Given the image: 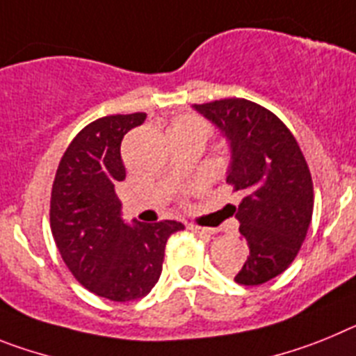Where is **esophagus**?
<instances>
[{
	"label": "esophagus",
	"instance_id": "1",
	"mask_svg": "<svg viewBox=\"0 0 356 356\" xmlns=\"http://www.w3.org/2000/svg\"><path fill=\"white\" fill-rule=\"evenodd\" d=\"M190 229L193 231L195 234H199V236H208V238L213 236V234L216 233L213 227H202V225H193V224L190 225Z\"/></svg>",
	"mask_w": 356,
	"mask_h": 356
}]
</instances>
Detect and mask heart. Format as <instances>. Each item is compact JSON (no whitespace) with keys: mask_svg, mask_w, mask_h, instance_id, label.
Segmentation results:
<instances>
[{"mask_svg":"<svg viewBox=\"0 0 356 356\" xmlns=\"http://www.w3.org/2000/svg\"><path fill=\"white\" fill-rule=\"evenodd\" d=\"M172 129H197V131H202L206 134L209 132L208 123L202 122L200 118H195V116H182L172 125Z\"/></svg>","mask_w":356,"mask_h":356,"instance_id":"1","label":"heart"}]
</instances>
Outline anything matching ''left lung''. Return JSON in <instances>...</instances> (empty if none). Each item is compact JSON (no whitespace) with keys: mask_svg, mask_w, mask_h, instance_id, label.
Wrapping results in <instances>:
<instances>
[{"mask_svg":"<svg viewBox=\"0 0 356 356\" xmlns=\"http://www.w3.org/2000/svg\"><path fill=\"white\" fill-rule=\"evenodd\" d=\"M231 145L225 182L243 193L236 218L249 247L234 281L264 285L298 256L314 213V182L307 159L289 127L261 105L224 98L195 105Z\"/></svg>","mask_w":356,"mask_h":356,"instance_id":"8db88e82","label":"left lung"}]
</instances>
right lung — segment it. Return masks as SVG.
I'll return each mask as SVG.
<instances>
[{"instance_id":"add662e5","label":"right lung","mask_w":356,"mask_h":356,"mask_svg":"<svg viewBox=\"0 0 356 356\" xmlns=\"http://www.w3.org/2000/svg\"><path fill=\"white\" fill-rule=\"evenodd\" d=\"M145 113L104 116L73 138L55 174L49 225L64 264L80 285L109 301L145 298L163 270L170 234L181 222L122 220L114 186L125 179L123 136L141 125Z\"/></svg>"}]
</instances>
